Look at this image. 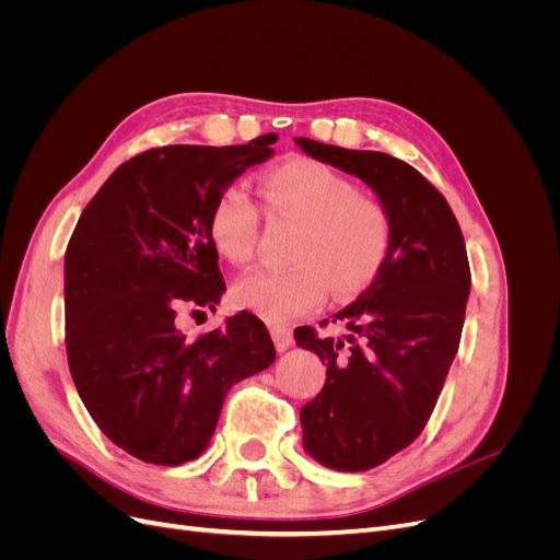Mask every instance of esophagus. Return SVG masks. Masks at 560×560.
<instances>
[{
    "mask_svg": "<svg viewBox=\"0 0 560 560\" xmlns=\"http://www.w3.org/2000/svg\"><path fill=\"white\" fill-rule=\"evenodd\" d=\"M270 336H273V343H276V350H278V352L290 350L292 343H294L292 329H287V327H282V325H276L273 329H270Z\"/></svg>",
    "mask_w": 560,
    "mask_h": 560,
    "instance_id": "obj_1",
    "label": "esophagus"
}]
</instances>
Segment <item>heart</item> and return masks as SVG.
Masks as SVG:
<instances>
[{"label":"heart","instance_id":"1","mask_svg":"<svg viewBox=\"0 0 560 560\" xmlns=\"http://www.w3.org/2000/svg\"><path fill=\"white\" fill-rule=\"evenodd\" d=\"M270 212L299 224L290 249L292 266L259 268L233 287L241 308L268 322H287L315 311L327 296H354L378 276L389 229L385 212L331 167L308 159L287 161L261 177ZM259 212L241 186L214 200L210 233L231 264H247L257 241Z\"/></svg>","mask_w":560,"mask_h":560}]
</instances>
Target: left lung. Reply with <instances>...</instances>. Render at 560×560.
Returning a JSON list of instances; mask_svg holds the SVG:
<instances>
[{"label": "left lung", "mask_w": 560, "mask_h": 560, "mask_svg": "<svg viewBox=\"0 0 560 560\" xmlns=\"http://www.w3.org/2000/svg\"><path fill=\"white\" fill-rule=\"evenodd\" d=\"M294 142L362 179L387 217L378 276L331 319L348 331H294L296 346L327 364L325 387L301 409L303 451L329 469L364 471L413 442L442 393L471 284L465 238L444 196L409 163L308 138Z\"/></svg>", "instance_id": "obj_1"}]
</instances>
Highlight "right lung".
<instances>
[{
  "label": "right lung",
  "mask_w": 560,
  "mask_h": 560,
  "mask_svg": "<svg viewBox=\"0 0 560 560\" xmlns=\"http://www.w3.org/2000/svg\"><path fill=\"white\" fill-rule=\"evenodd\" d=\"M276 140L149 149L79 217L65 252L67 362L95 425L138 460H196L229 389L276 360L264 322L245 311L198 338L179 329V311H214L226 292L214 200L273 156Z\"/></svg>",
  "instance_id": "right-lung-1"
}]
</instances>
